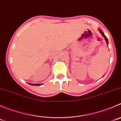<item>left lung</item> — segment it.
<instances>
[{"instance_id":"8db88e82","label":"left lung","mask_w":121,"mask_h":121,"mask_svg":"<svg viewBox=\"0 0 121 121\" xmlns=\"http://www.w3.org/2000/svg\"><path fill=\"white\" fill-rule=\"evenodd\" d=\"M99 31H100V33H101V35H102V36H103L105 40H106V42L107 44H108V43H108V38H107L106 37V36H105V35H104V33L103 32V31H102V30H99Z\"/></svg>"}]
</instances>
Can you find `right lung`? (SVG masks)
I'll use <instances>...</instances> for the list:
<instances>
[{"mask_svg":"<svg viewBox=\"0 0 121 121\" xmlns=\"http://www.w3.org/2000/svg\"><path fill=\"white\" fill-rule=\"evenodd\" d=\"M30 85H35V86H39V85H40V84H39V83H36V84H35V83H29Z\"/></svg>","mask_w":121,"mask_h":121,"instance_id":"1","label":"right lung"}]
</instances>
